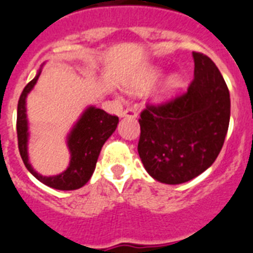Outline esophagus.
<instances>
[{
  "mask_svg": "<svg viewBox=\"0 0 253 253\" xmlns=\"http://www.w3.org/2000/svg\"><path fill=\"white\" fill-rule=\"evenodd\" d=\"M137 109H134V107H129V109L123 111L122 114V116H124V118H137Z\"/></svg>",
  "mask_w": 253,
  "mask_h": 253,
  "instance_id": "1",
  "label": "esophagus"
}]
</instances>
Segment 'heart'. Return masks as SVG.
Returning <instances> with one entry per match:
<instances>
[{
	"label": "heart",
	"mask_w": 253,
	"mask_h": 253,
	"mask_svg": "<svg viewBox=\"0 0 253 253\" xmlns=\"http://www.w3.org/2000/svg\"><path fill=\"white\" fill-rule=\"evenodd\" d=\"M163 76V71L158 67H149L147 68L143 75L140 76V78L138 81L134 82L129 88H130L131 92L137 93H143L147 92L154 87V84L160 81ZM181 84V78L178 75H171L165 80V82L161 86L160 91L157 93V99L161 101H165V100L169 99L173 93L176 92L178 87Z\"/></svg>",
	"instance_id": "b5f03b06"
}]
</instances>
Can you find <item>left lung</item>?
I'll return each mask as SVG.
<instances>
[{"mask_svg":"<svg viewBox=\"0 0 253 253\" xmlns=\"http://www.w3.org/2000/svg\"><path fill=\"white\" fill-rule=\"evenodd\" d=\"M194 80L184 95L140 114L138 153L154 180L184 184L209 169L229 125L231 97L218 67L193 51Z\"/></svg>","mask_w":253,"mask_h":253,"instance_id":"8db88e82","label":"left lung"}]
</instances>
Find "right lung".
Instances as JSON below:
<instances>
[{"label":"right lung","mask_w":253,"mask_h":253,"mask_svg":"<svg viewBox=\"0 0 253 253\" xmlns=\"http://www.w3.org/2000/svg\"><path fill=\"white\" fill-rule=\"evenodd\" d=\"M42 68L26 84L17 104L16 129L20 154L29 172L44 185L57 190H77L86 185L87 181L92 176L102 146L115 131L119 118L110 115L95 106L87 107L82 113L81 118L73 125L72 130L67 135V146L71 153L68 167L59 175H40L29 162V126L26 118V97L28 93L34 88Z\"/></svg>","instance_id":"add662e5"}]
</instances>
